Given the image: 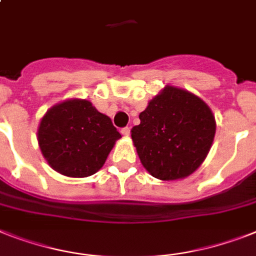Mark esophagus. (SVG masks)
<instances>
[{"instance_id":"esophagus-1","label":"esophagus","mask_w":256,"mask_h":256,"mask_svg":"<svg viewBox=\"0 0 256 256\" xmlns=\"http://www.w3.org/2000/svg\"><path fill=\"white\" fill-rule=\"evenodd\" d=\"M120 132H122V134H123V136H130V128H128V126H124V128H122V130H120Z\"/></svg>"}]
</instances>
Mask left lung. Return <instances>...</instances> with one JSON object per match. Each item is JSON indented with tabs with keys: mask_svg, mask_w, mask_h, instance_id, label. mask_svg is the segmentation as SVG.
<instances>
[{
	"mask_svg": "<svg viewBox=\"0 0 256 256\" xmlns=\"http://www.w3.org/2000/svg\"><path fill=\"white\" fill-rule=\"evenodd\" d=\"M130 130L141 164L154 178L175 180L206 160L216 133L212 111L191 92L166 86Z\"/></svg>",
	"mask_w": 256,
	"mask_h": 256,
	"instance_id": "obj_1",
	"label": "left lung"
}]
</instances>
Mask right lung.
Instances as JSON below:
<instances>
[{"label":"right lung","mask_w":256,"mask_h":256,"mask_svg":"<svg viewBox=\"0 0 256 256\" xmlns=\"http://www.w3.org/2000/svg\"><path fill=\"white\" fill-rule=\"evenodd\" d=\"M120 137L108 116L85 99L54 106L38 130L39 146L50 168L72 178L95 174Z\"/></svg>","instance_id":"right-lung-1"}]
</instances>
